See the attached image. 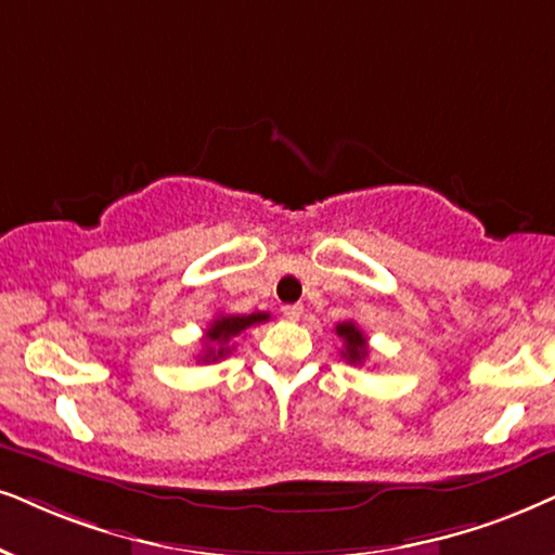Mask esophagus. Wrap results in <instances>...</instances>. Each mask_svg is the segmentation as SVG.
Returning <instances> with one entry per match:
<instances>
[{
    "label": "esophagus",
    "mask_w": 555,
    "mask_h": 555,
    "mask_svg": "<svg viewBox=\"0 0 555 555\" xmlns=\"http://www.w3.org/2000/svg\"><path fill=\"white\" fill-rule=\"evenodd\" d=\"M282 312H284L286 320H299L301 312H305V307H301V305H286V307H282Z\"/></svg>",
    "instance_id": "34e87169"
}]
</instances>
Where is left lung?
Returning a JSON list of instances; mask_svg holds the SVG:
<instances>
[{"instance_id":"8db88e82","label":"left lung","mask_w":555,"mask_h":555,"mask_svg":"<svg viewBox=\"0 0 555 555\" xmlns=\"http://www.w3.org/2000/svg\"><path fill=\"white\" fill-rule=\"evenodd\" d=\"M335 333H338V338H343V343H346V348H343V359L348 363L366 361L369 356L366 335H363V330L356 327V322H340V325H335Z\"/></svg>"}]
</instances>
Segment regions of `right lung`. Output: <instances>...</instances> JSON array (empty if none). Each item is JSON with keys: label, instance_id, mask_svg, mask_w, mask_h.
I'll return each instance as SVG.
<instances>
[{"label": "right lung", "instance_id": "right-lung-1", "mask_svg": "<svg viewBox=\"0 0 555 555\" xmlns=\"http://www.w3.org/2000/svg\"><path fill=\"white\" fill-rule=\"evenodd\" d=\"M269 320V312H254V314H220L212 325L205 330V353L199 356L196 361H220L225 359L230 353V346L228 343L235 338V335H241L245 327L250 325H258V322H266Z\"/></svg>", "mask_w": 555, "mask_h": 555}]
</instances>
